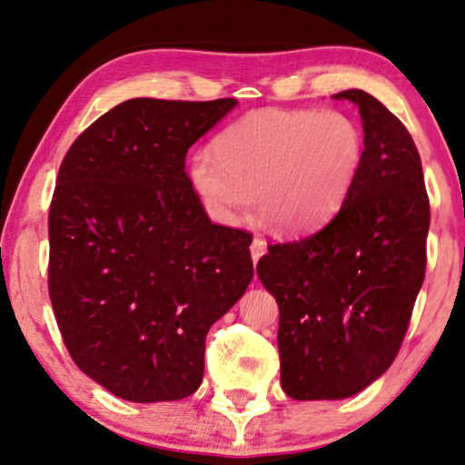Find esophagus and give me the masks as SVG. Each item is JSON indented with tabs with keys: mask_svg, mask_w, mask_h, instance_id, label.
Segmentation results:
<instances>
[{
	"mask_svg": "<svg viewBox=\"0 0 465 465\" xmlns=\"http://www.w3.org/2000/svg\"><path fill=\"white\" fill-rule=\"evenodd\" d=\"M251 254H252V262H259V259L262 254H265V242H262L259 235H256V238L252 240V244H251Z\"/></svg>",
	"mask_w": 465,
	"mask_h": 465,
	"instance_id": "1",
	"label": "esophagus"
}]
</instances>
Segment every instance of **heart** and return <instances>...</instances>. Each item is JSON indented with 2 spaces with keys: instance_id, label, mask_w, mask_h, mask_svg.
I'll list each match as a JSON object with an SVG mask.
<instances>
[{
  "instance_id": "1",
  "label": "heart",
  "mask_w": 465,
  "mask_h": 465,
  "mask_svg": "<svg viewBox=\"0 0 465 465\" xmlns=\"http://www.w3.org/2000/svg\"><path fill=\"white\" fill-rule=\"evenodd\" d=\"M363 164V131L349 113L252 110L198 152L193 192L219 223L252 206L283 233H307L342 209Z\"/></svg>"
}]
</instances>
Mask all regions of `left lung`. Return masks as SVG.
<instances>
[{
    "instance_id": "left-lung-1",
    "label": "left lung",
    "mask_w": 465,
    "mask_h": 465,
    "mask_svg": "<svg viewBox=\"0 0 465 465\" xmlns=\"http://www.w3.org/2000/svg\"><path fill=\"white\" fill-rule=\"evenodd\" d=\"M363 164L328 225L272 244L256 262L280 307L282 388L296 401L346 399L392 365L426 275L430 203L410 131L361 89Z\"/></svg>"
}]
</instances>
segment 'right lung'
<instances>
[{"label": "right lung", "mask_w": 465, "mask_h": 465, "mask_svg": "<svg viewBox=\"0 0 465 465\" xmlns=\"http://www.w3.org/2000/svg\"><path fill=\"white\" fill-rule=\"evenodd\" d=\"M233 98H134L89 124L60 164L47 288L81 371L134 403L198 391L204 341L252 280V235L211 223L185 173Z\"/></svg>", "instance_id": "add662e5"}]
</instances>
